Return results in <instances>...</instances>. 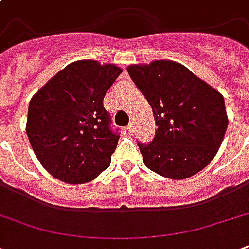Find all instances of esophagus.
<instances>
[{
	"label": "esophagus",
	"mask_w": 249,
	"mask_h": 249,
	"mask_svg": "<svg viewBox=\"0 0 249 249\" xmlns=\"http://www.w3.org/2000/svg\"><path fill=\"white\" fill-rule=\"evenodd\" d=\"M126 132L128 133H133L134 132V126H133V124H129L128 128H126Z\"/></svg>",
	"instance_id": "1"
}]
</instances>
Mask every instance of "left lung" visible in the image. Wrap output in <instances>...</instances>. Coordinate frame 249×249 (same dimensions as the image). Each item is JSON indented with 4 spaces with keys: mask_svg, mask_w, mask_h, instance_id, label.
Wrapping results in <instances>:
<instances>
[{
    "mask_svg": "<svg viewBox=\"0 0 249 249\" xmlns=\"http://www.w3.org/2000/svg\"><path fill=\"white\" fill-rule=\"evenodd\" d=\"M128 73L158 126L152 142L137 143L146 166L170 179L200 172L216 156L228 128L224 97L172 60L132 64Z\"/></svg>",
    "mask_w": 249,
    "mask_h": 249,
    "instance_id": "left-lung-1",
    "label": "left lung"
}]
</instances>
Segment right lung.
<instances>
[{
  "mask_svg": "<svg viewBox=\"0 0 249 249\" xmlns=\"http://www.w3.org/2000/svg\"><path fill=\"white\" fill-rule=\"evenodd\" d=\"M121 72L115 64L73 62L32 97L25 130L53 177L79 185L109 166L120 134L111 128L103 98Z\"/></svg>",
  "mask_w": 249,
  "mask_h": 249,
  "instance_id": "1",
  "label": "right lung"
}]
</instances>
